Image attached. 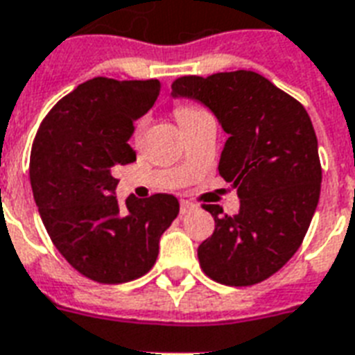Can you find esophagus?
<instances>
[{"instance_id":"obj_1","label":"esophagus","mask_w":355,"mask_h":355,"mask_svg":"<svg viewBox=\"0 0 355 355\" xmlns=\"http://www.w3.org/2000/svg\"><path fill=\"white\" fill-rule=\"evenodd\" d=\"M194 209H196V205H194V203L187 202V200H181V203H180V213H181V215H189V213H192Z\"/></svg>"}]
</instances>
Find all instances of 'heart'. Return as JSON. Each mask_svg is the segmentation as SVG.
I'll use <instances>...</instances> for the list:
<instances>
[{
	"label": "heart",
	"mask_w": 355,
	"mask_h": 355,
	"mask_svg": "<svg viewBox=\"0 0 355 355\" xmlns=\"http://www.w3.org/2000/svg\"><path fill=\"white\" fill-rule=\"evenodd\" d=\"M202 112V109H198V107L194 105H178L174 109V114L175 118H178V122L181 123V128H185L187 123L192 122V120L200 116ZM142 129H144V120H139L133 128V139H139L140 133H142Z\"/></svg>",
	"instance_id": "b5f03b06"
}]
</instances>
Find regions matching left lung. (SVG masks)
<instances>
[{"mask_svg":"<svg viewBox=\"0 0 355 355\" xmlns=\"http://www.w3.org/2000/svg\"><path fill=\"white\" fill-rule=\"evenodd\" d=\"M174 98H191L218 118L227 137L218 172L237 189V215L203 205L215 232L198 248L202 270L232 287L276 274L300 248L320 196L317 135L300 101L250 70L183 76Z\"/></svg>","mask_w":355,"mask_h":355,"instance_id":"left-lung-1","label":"left lung"}]
</instances>
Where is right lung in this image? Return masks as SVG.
<instances>
[{"label":"right lung","instance_id":"right-lung-1","mask_svg":"<svg viewBox=\"0 0 355 355\" xmlns=\"http://www.w3.org/2000/svg\"><path fill=\"white\" fill-rule=\"evenodd\" d=\"M159 92L157 79H90L48 112L33 142L29 178L46 232L79 274L98 283L144 276L180 213L172 194L129 196L125 209L114 196V168L137 161L128 144L133 122Z\"/></svg>","mask_w":355,"mask_h":355}]
</instances>
